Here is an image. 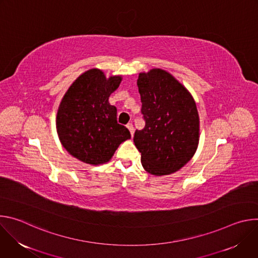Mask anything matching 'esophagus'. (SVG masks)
<instances>
[{"mask_svg": "<svg viewBox=\"0 0 258 258\" xmlns=\"http://www.w3.org/2000/svg\"><path fill=\"white\" fill-rule=\"evenodd\" d=\"M126 127L128 128V131H130V133H131V135H132V137H133L134 134H135V128H134L133 123H128V124L126 125Z\"/></svg>", "mask_w": 258, "mask_h": 258, "instance_id": "obj_1", "label": "esophagus"}]
</instances>
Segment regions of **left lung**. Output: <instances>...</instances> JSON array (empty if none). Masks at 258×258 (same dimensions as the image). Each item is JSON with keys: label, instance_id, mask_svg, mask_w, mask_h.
<instances>
[{"label": "left lung", "instance_id": "8db88e82", "mask_svg": "<svg viewBox=\"0 0 258 258\" xmlns=\"http://www.w3.org/2000/svg\"><path fill=\"white\" fill-rule=\"evenodd\" d=\"M145 127L134 142L144 169L153 175L173 173L187 164L199 143V115L190 92L169 72L153 68L137 81Z\"/></svg>", "mask_w": 258, "mask_h": 258}]
</instances>
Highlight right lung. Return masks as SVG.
Listing matches in <instances>:
<instances>
[{
	"mask_svg": "<svg viewBox=\"0 0 258 258\" xmlns=\"http://www.w3.org/2000/svg\"><path fill=\"white\" fill-rule=\"evenodd\" d=\"M120 76L107 79L93 68L69 87L59 105L56 128L70 155L92 165L108 162L118 146L131 139L130 131L117 123L116 107L109 96L120 85Z\"/></svg>",
	"mask_w": 258,
	"mask_h": 258,
	"instance_id": "add662e5",
	"label": "right lung"
}]
</instances>
